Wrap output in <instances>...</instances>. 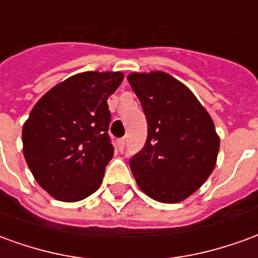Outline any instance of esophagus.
<instances>
[{
    "label": "esophagus",
    "mask_w": 258,
    "mask_h": 258,
    "mask_svg": "<svg viewBox=\"0 0 258 258\" xmlns=\"http://www.w3.org/2000/svg\"><path fill=\"white\" fill-rule=\"evenodd\" d=\"M124 146H125V140H124V138H121V140H118V141H117V148H118V151H123Z\"/></svg>",
    "instance_id": "34e87169"
}]
</instances>
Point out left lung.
Listing matches in <instances>:
<instances>
[{"label": "left lung", "instance_id": "obj_1", "mask_svg": "<svg viewBox=\"0 0 258 258\" xmlns=\"http://www.w3.org/2000/svg\"><path fill=\"white\" fill-rule=\"evenodd\" d=\"M148 120L144 149L130 160L140 189L162 203H178L199 189L216 167L220 137L194 92L156 70L127 76Z\"/></svg>", "mask_w": 258, "mask_h": 258}]
</instances>
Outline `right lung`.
I'll return each instance as SVG.
<instances>
[{
  "label": "right lung",
  "mask_w": 258,
  "mask_h": 258,
  "mask_svg": "<svg viewBox=\"0 0 258 258\" xmlns=\"http://www.w3.org/2000/svg\"><path fill=\"white\" fill-rule=\"evenodd\" d=\"M121 72H83L38 99L23 124V155L42 189L60 202H79L102 184L113 146L107 98Z\"/></svg>",
  "instance_id": "1"
}]
</instances>
